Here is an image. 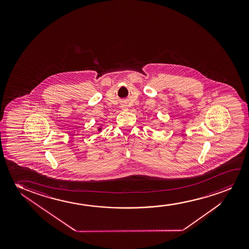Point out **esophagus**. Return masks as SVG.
<instances>
[{
  "label": "esophagus",
  "instance_id": "esophagus-1",
  "mask_svg": "<svg viewBox=\"0 0 249 249\" xmlns=\"http://www.w3.org/2000/svg\"><path fill=\"white\" fill-rule=\"evenodd\" d=\"M122 109H123V110H127V107H126V106H122Z\"/></svg>",
  "mask_w": 249,
  "mask_h": 249
}]
</instances>
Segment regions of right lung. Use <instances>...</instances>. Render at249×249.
<instances>
[{
  "instance_id": "right-lung-1",
  "label": "right lung",
  "mask_w": 249,
  "mask_h": 249,
  "mask_svg": "<svg viewBox=\"0 0 249 249\" xmlns=\"http://www.w3.org/2000/svg\"><path fill=\"white\" fill-rule=\"evenodd\" d=\"M101 130H102V127H101V126H99V127H98V131H99V132H100Z\"/></svg>"
}]
</instances>
